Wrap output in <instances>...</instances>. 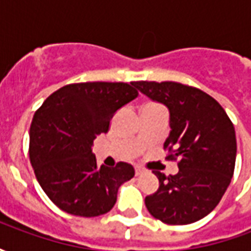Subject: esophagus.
I'll return each instance as SVG.
<instances>
[{
	"label": "esophagus",
	"instance_id": "1",
	"mask_svg": "<svg viewBox=\"0 0 251 251\" xmlns=\"http://www.w3.org/2000/svg\"><path fill=\"white\" fill-rule=\"evenodd\" d=\"M144 172H145L144 168H141V167H136V176H140V175H142Z\"/></svg>",
	"mask_w": 251,
	"mask_h": 251
}]
</instances>
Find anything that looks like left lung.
Masks as SVG:
<instances>
[{
  "mask_svg": "<svg viewBox=\"0 0 251 251\" xmlns=\"http://www.w3.org/2000/svg\"><path fill=\"white\" fill-rule=\"evenodd\" d=\"M148 98L169 111V160L179 172H154L160 187L145 198L151 215L167 225H189L210 214L231 181L237 138L226 111L201 90L176 82H133Z\"/></svg>",
  "mask_w": 251,
  "mask_h": 251,
  "instance_id": "left-lung-1",
  "label": "left lung"
}]
</instances>
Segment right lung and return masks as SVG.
Returning a JSON list of instances; mask_svg holds the SVG:
<instances>
[{"instance_id": "add662e5", "label": "right lung", "mask_w": 251, "mask_h": 251, "mask_svg": "<svg viewBox=\"0 0 251 251\" xmlns=\"http://www.w3.org/2000/svg\"><path fill=\"white\" fill-rule=\"evenodd\" d=\"M137 95L133 82L75 83L59 88L36 111L30 163L43 191L60 210L93 218L114 207L118 189L134 176V168L127 163L98 167L93 142Z\"/></svg>"}]
</instances>
